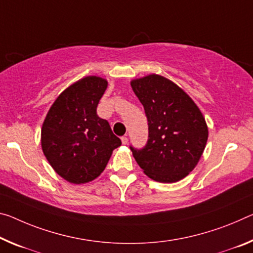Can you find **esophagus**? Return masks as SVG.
I'll list each match as a JSON object with an SVG mask.
<instances>
[{
  "instance_id": "esophagus-1",
  "label": "esophagus",
  "mask_w": 253,
  "mask_h": 253,
  "mask_svg": "<svg viewBox=\"0 0 253 253\" xmlns=\"http://www.w3.org/2000/svg\"><path fill=\"white\" fill-rule=\"evenodd\" d=\"M122 143L124 144V145H126V144L128 143V138L126 137V136H123L122 137Z\"/></svg>"
}]
</instances>
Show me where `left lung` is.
<instances>
[{"instance_id": "1", "label": "left lung", "mask_w": 253, "mask_h": 253, "mask_svg": "<svg viewBox=\"0 0 253 253\" xmlns=\"http://www.w3.org/2000/svg\"><path fill=\"white\" fill-rule=\"evenodd\" d=\"M130 85L148 123L146 145L130 146L136 162L155 181L177 182L195 169L205 150V118L181 87L161 75L133 80Z\"/></svg>"}]
</instances>
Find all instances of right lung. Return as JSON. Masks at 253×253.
I'll return each instance as SVG.
<instances>
[{
    "instance_id": "obj_1",
    "label": "right lung",
    "mask_w": 253,
    "mask_h": 253,
    "mask_svg": "<svg viewBox=\"0 0 253 253\" xmlns=\"http://www.w3.org/2000/svg\"><path fill=\"white\" fill-rule=\"evenodd\" d=\"M107 80L85 76L64 90L43 120L42 147L57 174L71 183H86L105 170L122 141L97 115Z\"/></svg>"
}]
</instances>
